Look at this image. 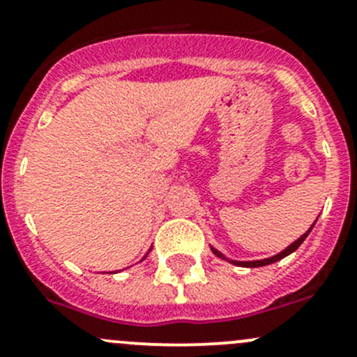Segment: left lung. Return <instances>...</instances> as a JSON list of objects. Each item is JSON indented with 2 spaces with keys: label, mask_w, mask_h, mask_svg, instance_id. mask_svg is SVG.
Segmentation results:
<instances>
[{
  "label": "left lung",
  "mask_w": 357,
  "mask_h": 357,
  "mask_svg": "<svg viewBox=\"0 0 357 357\" xmlns=\"http://www.w3.org/2000/svg\"><path fill=\"white\" fill-rule=\"evenodd\" d=\"M316 221H318V219H316ZM316 221L312 222V225H311V228H309L307 231H305L304 235L301 236V238H297V240H295L294 243H290V245L287 247L285 250H282V252H280V254L273 255V257H268V259H261V261H233V259H228V257H226L225 254H221V252H219L218 248L211 247V250H212V254H214V255H218L219 259H225V261L231 262V264H235V266H243V268H261V266H268V264H273V262L280 261V259L287 257V255H290L291 252H295V250H297V248L302 245V242H304V240L307 238V235H309V233H311V229L314 228Z\"/></svg>",
  "instance_id": "1"
}]
</instances>
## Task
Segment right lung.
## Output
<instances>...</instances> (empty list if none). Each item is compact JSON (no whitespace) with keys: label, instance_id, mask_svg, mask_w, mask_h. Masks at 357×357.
I'll use <instances>...</instances> for the list:
<instances>
[{"label":"right lung","instance_id":"obj_1","mask_svg":"<svg viewBox=\"0 0 357 357\" xmlns=\"http://www.w3.org/2000/svg\"><path fill=\"white\" fill-rule=\"evenodd\" d=\"M150 250H152V248H150ZM150 250H149V252H150ZM149 252H146V255H149ZM146 255H145V257L142 259V261H145V259H146Z\"/></svg>","mask_w":357,"mask_h":357}]
</instances>
